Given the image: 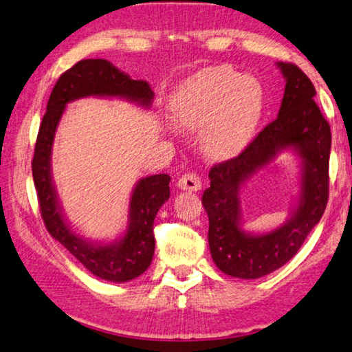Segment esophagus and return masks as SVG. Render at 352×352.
<instances>
[{
  "label": "esophagus",
  "mask_w": 352,
  "mask_h": 352,
  "mask_svg": "<svg viewBox=\"0 0 352 352\" xmlns=\"http://www.w3.org/2000/svg\"><path fill=\"white\" fill-rule=\"evenodd\" d=\"M177 187L181 190H187V192H198V190H201L199 176L195 175V173H186L177 181Z\"/></svg>",
  "instance_id": "1"
}]
</instances>
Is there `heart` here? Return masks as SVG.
Wrapping results in <instances>:
<instances>
[{"mask_svg":"<svg viewBox=\"0 0 352 352\" xmlns=\"http://www.w3.org/2000/svg\"><path fill=\"white\" fill-rule=\"evenodd\" d=\"M265 106L261 80L228 65L193 74L176 89L170 101L173 120L187 129L203 128V145L217 157H234L251 145Z\"/></svg>","mask_w":352,"mask_h":352,"instance_id":"heart-1","label":"heart"}]
</instances>
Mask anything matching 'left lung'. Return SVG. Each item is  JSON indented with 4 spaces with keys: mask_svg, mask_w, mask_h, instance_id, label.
Listing matches in <instances>:
<instances>
[{
    "mask_svg": "<svg viewBox=\"0 0 352 352\" xmlns=\"http://www.w3.org/2000/svg\"><path fill=\"white\" fill-rule=\"evenodd\" d=\"M285 79L278 118L258 132L243 153L212 166L203 195L209 217L212 258L224 274L257 279L276 272L296 254L320 223L329 197L331 128L314 101V84L296 65L278 62ZM284 151L300 164V190L287 221L263 234L243 229L241 187Z\"/></svg>",
    "mask_w": 352,
    "mask_h": 352,
    "instance_id": "8db88e82",
    "label": "left lung"
}]
</instances>
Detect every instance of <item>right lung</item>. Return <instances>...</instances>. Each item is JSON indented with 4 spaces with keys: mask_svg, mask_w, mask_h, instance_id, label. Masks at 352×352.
<instances>
[{
    "mask_svg": "<svg viewBox=\"0 0 352 352\" xmlns=\"http://www.w3.org/2000/svg\"><path fill=\"white\" fill-rule=\"evenodd\" d=\"M120 98L149 109L154 91L146 80L131 79L106 59H85L73 65L51 91L46 113L40 124L32 159V177L45 226L91 274L111 282H128L143 274L154 256L153 224L157 212L170 198V176L153 175L135 184L129 199L128 226L118 239L95 241L76 234L63 215L57 197L51 154L57 126L67 104L80 98Z\"/></svg>",
    "mask_w": 352,
    "mask_h": 352,
    "instance_id": "1",
    "label": "right lung"
}]
</instances>
